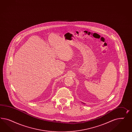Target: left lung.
I'll use <instances>...</instances> for the list:
<instances>
[{"label": "left lung", "mask_w": 132, "mask_h": 132, "mask_svg": "<svg viewBox=\"0 0 132 132\" xmlns=\"http://www.w3.org/2000/svg\"><path fill=\"white\" fill-rule=\"evenodd\" d=\"M83 104H84V103H83Z\"/></svg>", "instance_id": "left-lung-1"}]
</instances>
